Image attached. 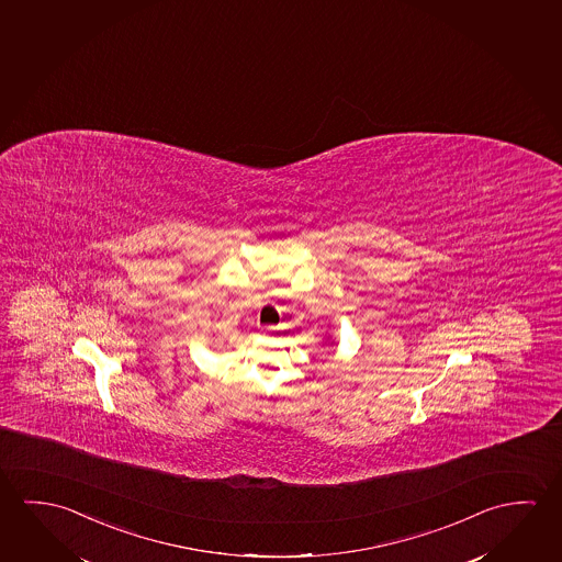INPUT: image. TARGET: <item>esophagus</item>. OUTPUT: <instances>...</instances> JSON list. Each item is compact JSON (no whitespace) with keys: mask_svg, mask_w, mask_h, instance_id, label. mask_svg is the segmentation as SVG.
<instances>
[{"mask_svg":"<svg viewBox=\"0 0 562 562\" xmlns=\"http://www.w3.org/2000/svg\"><path fill=\"white\" fill-rule=\"evenodd\" d=\"M263 334L276 336V334H279V326H263Z\"/></svg>","mask_w":562,"mask_h":562,"instance_id":"obj_1","label":"esophagus"}]
</instances>
